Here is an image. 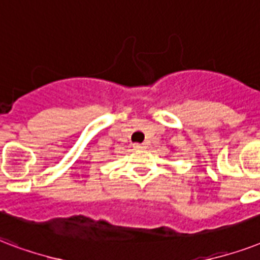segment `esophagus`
<instances>
[{"mask_svg": "<svg viewBox=\"0 0 260 260\" xmlns=\"http://www.w3.org/2000/svg\"><path fill=\"white\" fill-rule=\"evenodd\" d=\"M146 148V144H134V150H136V151H140V150H144Z\"/></svg>", "mask_w": 260, "mask_h": 260, "instance_id": "obj_1", "label": "esophagus"}]
</instances>
